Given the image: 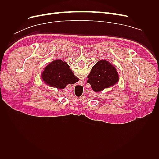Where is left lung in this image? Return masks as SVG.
Segmentation results:
<instances>
[{
	"instance_id": "8db88e82",
	"label": "left lung",
	"mask_w": 159,
	"mask_h": 159,
	"mask_svg": "<svg viewBox=\"0 0 159 159\" xmlns=\"http://www.w3.org/2000/svg\"><path fill=\"white\" fill-rule=\"evenodd\" d=\"M88 78V83L90 84L92 89L98 92L116 84L119 81V75L111 64L102 60L92 67Z\"/></svg>"
}]
</instances>
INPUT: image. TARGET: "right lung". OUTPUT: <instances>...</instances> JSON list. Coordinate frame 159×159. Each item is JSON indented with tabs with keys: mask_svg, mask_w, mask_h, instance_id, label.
<instances>
[{
	"mask_svg": "<svg viewBox=\"0 0 159 159\" xmlns=\"http://www.w3.org/2000/svg\"><path fill=\"white\" fill-rule=\"evenodd\" d=\"M42 78L47 85L61 89L68 84L76 83L78 80L68 64L60 59L52 61L46 67Z\"/></svg>",
	"mask_w": 159,
	"mask_h": 159,
	"instance_id": "1",
	"label": "right lung"
}]
</instances>
